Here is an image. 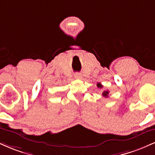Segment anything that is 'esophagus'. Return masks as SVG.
<instances>
[{
    "mask_svg": "<svg viewBox=\"0 0 155 155\" xmlns=\"http://www.w3.org/2000/svg\"><path fill=\"white\" fill-rule=\"evenodd\" d=\"M74 78L76 79H80L82 78V76H81V74H79V73H76V74H74Z\"/></svg>",
    "mask_w": 155,
    "mask_h": 155,
    "instance_id": "obj_1",
    "label": "esophagus"
}]
</instances>
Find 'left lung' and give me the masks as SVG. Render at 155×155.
Returning <instances> with one entry per match:
<instances>
[{
    "label": "left lung",
    "instance_id": "1",
    "mask_svg": "<svg viewBox=\"0 0 155 155\" xmlns=\"http://www.w3.org/2000/svg\"><path fill=\"white\" fill-rule=\"evenodd\" d=\"M97 87H102V85H101V84L97 83ZM108 94H109V91H108V90H106V91H104V92L102 93V95L105 97H108Z\"/></svg>",
    "mask_w": 155,
    "mask_h": 155
}]
</instances>
